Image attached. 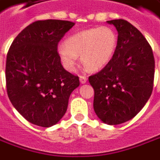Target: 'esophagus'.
Returning a JSON list of instances; mask_svg holds the SVG:
<instances>
[{
    "instance_id": "obj_1",
    "label": "esophagus",
    "mask_w": 160,
    "mask_h": 160,
    "mask_svg": "<svg viewBox=\"0 0 160 160\" xmlns=\"http://www.w3.org/2000/svg\"><path fill=\"white\" fill-rule=\"evenodd\" d=\"M80 81L83 84V83H86L87 82V77L84 75H80Z\"/></svg>"
}]
</instances>
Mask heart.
Listing matches in <instances>:
<instances>
[{"mask_svg":"<svg viewBox=\"0 0 160 160\" xmlns=\"http://www.w3.org/2000/svg\"><path fill=\"white\" fill-rule=\"evenodd\" d=\"M117 44L114 30L108 27H96L70 36L66 39L65 45L58 48V54L68 71L74 70L78 55L89 70L97 71L111 60Z\"/></svg>","mask_w":160,"mask_h":160,"instance_id":"heart-1","label":"heart"}]
</instances>
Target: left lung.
I'll return each mask as SVG.
<instances>
[{
    "label": "left lung",
    "instance_id": "left-lung-1",
    "mask_svg": "<svg viewBox=\"0 0 160 160\" xmlns=\"http://www.w3.org/2000/svg\"><path fill=\"white\" fill-rule=\"evenodd\" d=\"M118 32L111 60L89 76L94 90V109L105 123L117 125L132 119L152 93L155 60L148 41L123 19L108 21Z\"/></svg>",
    "mask_w": 160,
    "mask_h": 160
}]
</instances>
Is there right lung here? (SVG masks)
<instances>
[{
  "label": "right lung",
  "instance_id": "1",
  "mask_svg": "<svg viewBox=\"0 0 160 160\" xmlns=\"http://www.w3.org/2000/svg\"><path fill=\"white\" fill-rule=\"evenodd\" d=\"M74 22L36 21L14 39L7 54L6 87L12 105L35 125L51 127L66 114L79 77L67 72L58 54V42Z\"/></svg>",
  "mask_w": 160,
  "mask_h": 160
}]
</instances>
